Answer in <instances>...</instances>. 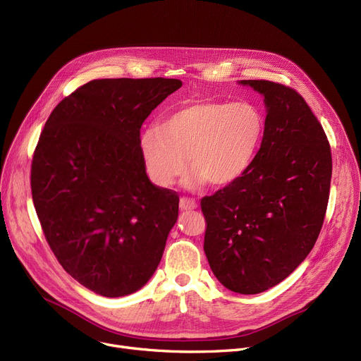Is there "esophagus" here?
<instances>
[{
  "label": "esophagus",
  "instance_id": "esophagus-1",
  "mask_svg": "<svg viewBox=\"0 0 361 361\" xmlns=\"http://www.w3.org/2000/svg\"><path fill=\"white\" fill-rule=\"evenodd\" d=\"M180 207H181V211H193L197 207V203L192 197H181L180 199Z\"/></svg>",
  "mask_w": 361,
  "mask_h": 361
}]
</instances>
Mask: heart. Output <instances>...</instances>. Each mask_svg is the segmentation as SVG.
Listing matches in <instances>:
<instances>
[{
  "label": "heart",
  "mask_w": 361,
  "mask_h": 361,
  "mask_svg": "<svg viewBox=\"0 0 361 361\" xmlns=\"http://www.w3.org/2000/svg\"><path fill=\"white\" fill-rule=\"evenodd\" d=\"M267 118L253 102L196 101L185 104L140 136L150 178L168 187L193 169L192 183L231 184L252 168L260 150Z\"/></svg>",
  "instance_id": "heart-1"
}]
</instances>
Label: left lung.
<instances>
[{
  "mask_svg": "<svg viewBox=\"0 0 361 361\" xmlns=\"http://www.w3.org/2000/svg\"><path fill=\"white\" fill-rule=\"evenodd\" d=\"M264 97L267 131L243 177L200 200L203 249L225 288L257 294L307 257L324 225L332 157L324 127L293 87L241 80Z\"/></svg>",
  "mask_w": 361,
  "mask_h": 361,
  "instance_id": "left-lung-1",
  "label": "left lung"
}]
</instances>
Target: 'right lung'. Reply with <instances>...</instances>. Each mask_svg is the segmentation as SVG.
Returning a JSON list of instances; mask_svg holds the SVG:
<instances>
[{
	"mask_svg": "<svg viewBox=\"0 0 361 361\" xmlns=\"http://www.w3.org/2000/svg\"><path fill=\"white\" fill-rule=\"evenodd\" d=\"M178 79H97L54 108L33 152L30 187L64 271L87 290H140L161 262L180 197L152 184L140 128Z\"/></svg>",
	"mask_w": 361,
	"mask_h": 361,
	"instance_id": "obj_1",
	"label": "right lung"
}]
</instances>
